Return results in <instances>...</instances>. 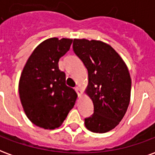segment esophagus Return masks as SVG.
I'll return each mask as SVG.
<instances>
[{"mask_svg": "<svg viewBox=\"0 0 155 155\" xmlns=\"http://www.w3.org/2000/svg\"><path fill=\"white\" fill-rule=\"evenodd\" d=\"M74 89H75V91H76L77 94H78V97H80V96L82 95V91H81V89L79 88L78 87H75Z\"/></svg>", "mask_w": 155, "mask_h": 155, "instance_id": "esophagus-1", "label": "esophagus"}]
</instances>
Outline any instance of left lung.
I'll list each match as a JSON object with an SVG mask.
<instances>
[{"instance_id":"left-lung-1","label":"left lung","mask_w":155,"mask_h":155,"mask_svg":"<svg viewBox=\"0 0 155 155\" xmlns=\"http://www.w3.org/2000/svg\"><path fill=\"white\" fill-rule=\"evenodd\" d=\"M73 51L88 72L86 93L94 113L85 118L87 130L94 133L111 130L127 110L131 79L125 62L111 46L98 40H73Z\"/></svg>"}]
</instances>
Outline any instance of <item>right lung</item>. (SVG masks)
<instances>
[{
  "instance_id": "obj_1",
  "label": "right lung",
  "mask_w": 155,
  "mask_h": 155,
  "mask_svg": "<svg viewBox=\"0 0 155 155\" xmlns=\"http://www.w3.org/2000/svg\"><path fill=\"white\" fill-rule=\"evenodd\" d=\"M73 39L51 38L42 42L25 65L19 82L24 110L39 127H59L75 104L76 91L66 85L58 61L69 50Z\"/></svg>"
}]
</instances>
